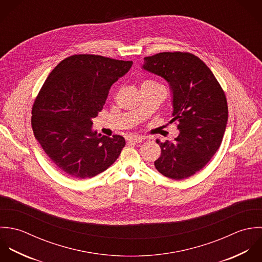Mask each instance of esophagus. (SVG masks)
Instances as JSON below:
<instances>
[{"mask_svg":"<svg viewBox=\"0 0 262 262\" xmlns=\"http://www.w3.org/2000/svg\"><path fill=\"white\" fill-rule=\"evenodd\" d=\"M126 142L130 144H139L143 142V139L142 137H139V136H129L126 138Z\"/></svg>","mask_w":262,"mask_h":262,"instance_id":"obj_1","label":"esophagus"}]
</instances>
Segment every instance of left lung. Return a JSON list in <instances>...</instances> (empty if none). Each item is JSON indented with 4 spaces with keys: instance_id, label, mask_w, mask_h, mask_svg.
<instances>
[{
    "instance_id": "1",
    "label": "left lung",
    "mask_w": 262,
    "mask_h": 262,
    "mask_svg": "<svg viewBox=\"0 0 262 262\" xmlns=\"http://www.w3.org/2000/svg\"><path fill=\"white\" fill-rule=\"evenodd\" d=\"M142 69L162 77L172 93L174 141L157 144L155 167L164 176L180 180L203 169L217 151L228 121L225 93L208 66L194 54L160 53L144 58Z\"/></svg>"
}]
</instances>
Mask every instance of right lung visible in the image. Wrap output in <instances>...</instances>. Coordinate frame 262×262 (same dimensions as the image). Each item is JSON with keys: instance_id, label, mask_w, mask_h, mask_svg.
I'll list each match as a JSON object with an SVG mask.
<instances>
[{"instance_id": "right-lung-1", "label": "right lung", "mask_w": 262, "mask_h": 262, "mask_svg": "<svg viewBox=\"0 0 262 262\" xmlns=\"http://www.w3.org/2000/svg\"><path fill=\"white\" fill-rule=\"evenodd\" d=\"M133 61L94 54L61 60L48 77L32 107L36 140L66 174L86 179L111 166L125 146L123 137L101 136L92 119L102 110L113 83Z\"/></svg>"}]
</instances>
